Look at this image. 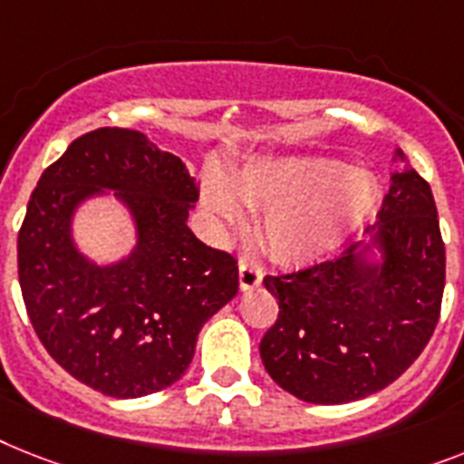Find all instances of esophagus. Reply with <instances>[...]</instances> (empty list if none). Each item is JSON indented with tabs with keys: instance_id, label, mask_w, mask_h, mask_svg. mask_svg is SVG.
<instances>
[{
	"instance_id": "34e87169",
	"label": "esophagus",
	"mask_w": 464,
	"mask_h": 464,
	"mask_svg": "<svg viewBox=\"0 0 464 464\" xmlns=\"http://www.w3.org/2000/svg\"><path fill=\"white\" fill-rule=\"evenodd\" d=\"M263 282V273H260L258 267L251 266L248 260H241L239 263V286L241 292H251L256 286H260Z\"/></svg>"
}]
</instances>
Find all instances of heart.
<instances>
[{"label": "heart", "mask_w": 464, "mask_h": 464, "mask_svg": "<svg viewBox=\"0 0 464 464\" xmlns=\"http://www.w3.org/2000/svg\"><path fill=\"white\" fill-rule=\"evenodd\" d=\"M377 185L365 170L343 160H263L232 175L229 187L208 179L201 201L223 227H241L246 213L238 201L263 210L260 239L286 266H305L342 248L377 206Z\"/></svg>", "instance_id": "obj_1"}]
</instances>
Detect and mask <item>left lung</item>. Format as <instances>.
<instances>
[{"instance_id": "obj_1", "label": "left lung", "mask_w": 464, "mask_h": 464, "mask_svg": "<svg viewBox=\"0 0 464 464\" xmlns=\"http://www.w3.org/2000/svg\"><path fill=\"white\" fill-rule=\"evenodd\" d=\"M367 232L370 244L263 279L279 315L260 358L305 403H351L382 392L417 361L441 315L446 246L430 182L412 168L393 172ZM372 247L382 254L379 264L366 258Z\"/></svg>"}]
</instances>
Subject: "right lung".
<instances>
[{
  "label": "right lung",
  "instance_id": "obj_1",
  "mask_svg": "<svg viewBox=\"0 0 464 464\" xmlns=\"http://www.w3.org/2000/svg\"><path fill=\"white\" fill-rule=\"evenodd\" d=\"M113 188L138 225L136 251L99 268L70 237L74 208ZM198 182L137 130L78 137L42 172L18 232V282L34 334L71 377L113 398L175 384L197 336L239 289L235 256L187 227Z\"/></svg>",
  "mask_w": 464,
  "mask_h": 464
}]
</instances>
